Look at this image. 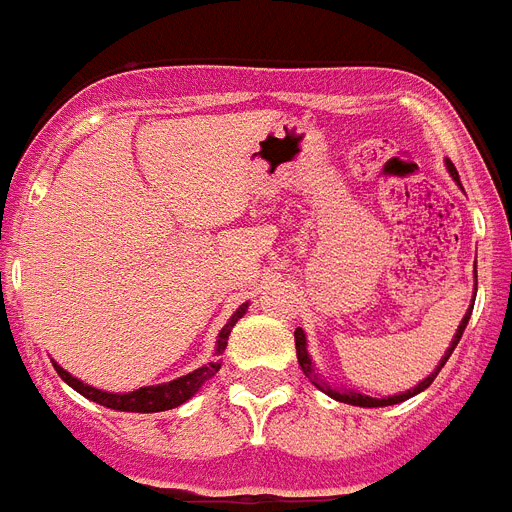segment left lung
I'll list each match as a JSON object with an SVG mask.
<instances>
[{
	"instance_id": "1",
	"label": "left lung",
	"mask_w": 512,
	"mask_h": 512,
	"mask_svg": "<svg viewBox=\"0 0 512 512\" xmlns=\"http://www.w3.org/2000/svg\"><path fill=\"white\" fill-rule=\"evenodd\" d=\"M447 170H450V175H453L455 183H460V180H458V170H455V167H453V162H447ZM474 298H476V295H474ZM471 308H474V303H471ZM471 308H468L466 316H463V322H460L458 332H455V337H453V345L447 348V353H445V356H442V361H439L437 369H434L432 374H429V377L424 379V382H418L416 387H413V390L400 392V395H392V398H369V395H361V392H345V390H332V387H327V384H324L322 379H319V374H314V366H311V356H308V350H306V335H303L301 327L295 329V353H298V363H301L303 374H306V377L311 379V382H314L316 387H319V390L327 392L329 398H335V400H340V403H348V405H361V408H379V405L403 403V400L413 398V395H418V392H424L426 387H429V384L434 382V377H437V374H439V369L445 366L447 358H450V353H453L455 345H458V340H460V337H463V329H466L468 319H471Z\"/></svg>"
}]
</instances>
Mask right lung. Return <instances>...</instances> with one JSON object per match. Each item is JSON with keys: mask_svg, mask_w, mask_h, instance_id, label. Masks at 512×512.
<instances>
[{"mask_svg": "<svg viewBox=\"0 0 512 512\" xmlns=\"http://www.w3.org/2000/svg\"><path fill=\"white\" fill-rule=\"evenodd\" d=\"M246 308H248V303H243V306H240L238 311L230 316V322L222 327V332H219V340H217V356L219 353H225L227 337H230L235 322H238L240 316L246 314ZM219 366H222V363L211 361V363H206V366H201V369L185 374V377L172 379V382L154 384V387H141V390H133V392H104V390H96V387H91V384H83L80 379H75L73 374H67L62 366H57V363H54V369H57L59 377L65 379V382L70 384L75 392H80L83 398L94 400V403H99V405H107V408H112V411H128V413L172 411V408H177V405L188 403V400L193 398V395H196V392L201 390V387H204L211 377H214V374H217Z\"/></svg>", "mask_w": 512, "mask_h": 512, "instance_id": "1", "label": "right lung"}]
</instances>
